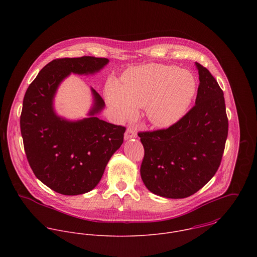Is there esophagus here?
<instances>
[{"label":"esophagus","instance_id":"obj_1","mask_svg":"<svg viewBox=\"0 0 257 257\" xmlns=\"http://www.w3.org/2000/svg\"><path fill=\"white\" fill-rule=\"evenodd\" d=\"M138 137V133H137V128L134 126H128L125 134H124V140L128 141L131 139H136Z\"/></svg>","mask_w":257,"mask_h":257}]
</instances>
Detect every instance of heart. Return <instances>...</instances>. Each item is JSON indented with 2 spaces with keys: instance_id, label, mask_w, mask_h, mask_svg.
Returning a JSON list of instances; mask_svg holds the SVG:
<instances>
[{
  "instance_id": "1",
  "label": "heart",
  "mask_w": 257,
  "mask_h": 257,
  "mask_svg": "<svg viewBox=\"0 0 257 257\" xmlns=\"http://www.w3.org/2000/svg\"><path fill=\"white\" fill-rule=\"evenodd\" d=\"M122 85L110 80L106 86V98L118 119L133 117L138 107H146L148 120L165 128L180 120L197 92L192 72L176 66L146 64L127 70Z\"/></svg>"
}]
</instances>
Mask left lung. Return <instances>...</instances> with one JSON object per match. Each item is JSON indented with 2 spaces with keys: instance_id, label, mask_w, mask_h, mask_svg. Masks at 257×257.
I'll return each mask as SVG.
<instances>
[{
  "instance_id": "obj_1",
  "label": "left lung",
  "mask_w": 257,
  "mask_h": 257,
  "mask_svg": "<svg viewBox=\"0 0 257 257\" xmlns=\"http://www.w3.org/2000/svg\"><path fill=\"white\" fill-rule=\"evenodd\" d=\"M200 84L195 106L166 130L140 133L145 147L141 176L160 197L187 198L216 174L227 138L223 92L210 71L195 62Z\"/></svg>"
}]
</instances>
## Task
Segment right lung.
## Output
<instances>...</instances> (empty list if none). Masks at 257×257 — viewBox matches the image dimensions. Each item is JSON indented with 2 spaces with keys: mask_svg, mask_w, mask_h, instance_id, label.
<instances>
[{
  "mask_svg": "<svg viewBox=\"0 0 257 257\" xmlns=\"http://www.w3.org/2000/svg\"><path fill=\"white\" fill-rule=\"evenodd\" d=\"M108 63L107 58L92 56L55 59L26 92L21 114L25 151L37 179L59 194L75 196L93 190L123 143L125 127L98 117L106 105L92 87L87 117L68 119L54 107L57 90L70 74L94 75Z\"/></svg>",
  "mask_w": 257,
  "mask_h": 257,
  "instance_id": "add662e5",
  "label": "right lung"
}]
</instances>
